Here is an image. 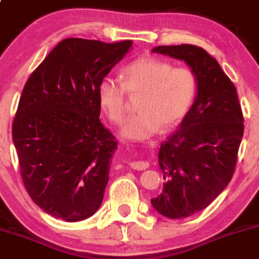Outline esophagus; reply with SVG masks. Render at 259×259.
<instances>
[{"label": "esophagus", "instance_id": "1", "mask_svg": "<svg viewBox=\"0 0 259 259\" xmlns=\"http://www.w3.org/2000/svg\"><path fill=\"white\" fill-rule=\"evenodd\" d=\"M130 166L135 170H145L146 168H149L148 161H132Z\"/></svg>", "mask_w": 259, "mask_h": 259}]
</instances>
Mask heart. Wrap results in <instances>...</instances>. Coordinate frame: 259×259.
<instances>
[{
    "label": "heart",
    "instance_id": "b5f03b06",
    "mask_svg": "<svg viewBox=\"0 0 259 259\" xmlns=\"http://www.w3.org/2000/svg\"><path fill=\"white\" fill-rule=\"evenodd\" d=\"M121 81L104 77L98 86L101 110L113 122L125 114V91L139 94V113L127 117L119 134L130 142H144L160 130L170 129L187 115L197 93V80L185 67H173L155 57L137 59L121 70Z\"/></svg>",
    "mask_w": 259,
    "mask_h": 259
}]
</instances>
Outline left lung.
Here are the masks:
<instances>
[{"label":"left lung","instance_id":"left-lung-1","mask_svg":"<svg viewBox=\"0 0 259 259\" xmlns=\"http://www.w3.org/2000/svg\"><path fill=\"white\" fill-rule=\"evenodd\" d=\"M151 51L184 61L197 80L192 108L159 149L165 183L150 200L166 218H187L207 208L233 177L244 129L241 105L233 82L205 50L178 45Z\"/></svg>","mask_w":259,"mask_h":259}]
</instances>
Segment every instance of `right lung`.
I'll return each instance as SVG.
<instances>
[{
  "mask_svg": "<svg viewBox=\"0 0 259 259\" xmlns=\"http://www.w3.org/2000/svg\"><path fill=\"white\" fill-rule=\"evenodd\" d=\"M132 48L65 38L23 88L12 124L21 177L55 218L83 221L103 202L117 143L99 119L98 86Z\"/></svg>",
  "mask_w": 259,
  "mask_h": 259,
  "instance_id": "1",
  "label": "right lung"
}]
</instances>
